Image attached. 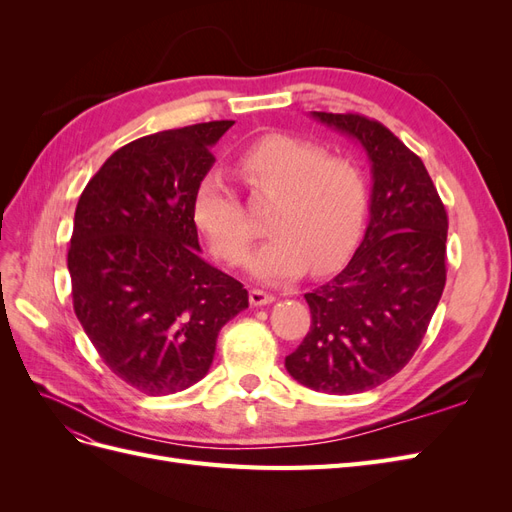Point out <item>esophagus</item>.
<instances>
[{
    "instance_id": "esophagus-1",
    "label": "esophagus",
    "mask_w": 512,
    "mask_h": 512,
    "mask_svg": "<svg viewBox=\"0 0 512 512\" xmlns=\"http://www.w3.org/2000/svg\"><path fill=\"white\" fill-rule=\"evenodd\" d=\"M275 301V297L271 292H265V290H258V288H254V290H250V303L252 305H256V307H262V305H269V303H273Z\"/></svg>"
}]
</instances>
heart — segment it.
I'll use <instances>...</instances> for the list:
<instances>
[{"mask_svg":"<svg viewBox=\"0 0 512 512\" xmlns=\"http://www.w3.org/2000/svg\"><path fill=\"white\" fill-rule=\"evenodd\" d=\"M237 170L252 190L275 196L269 211L273 237L250 260L256 280L284 284L309 265L316 275L329 273L354 250L369 205L359 164L327 156V149L299 136L267 134L241 151ZM194 222L228 265L239 267L250 256L256 232L224 177L200 181Z\"/></svg>","mask_w":512,"mask_h":512,"instance_id":"1","label":"heart"}]
</instances>
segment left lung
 <instances>
[{
    "label": "left lung",
    "mask_w": 512,
    "mask_h": 512,
    "mask_svg": "<svg viewBox=\"0 0 512 512\" xmlns=\"http://www.w3.org/2000/svg\"><path fill=\"white\" fill-rule=\"evenodd\" d=\"M312 117L365 151L369 222L346 269L305 294L312 327L286 369L312 391L352 395L393 378L421 346L446 284L448 220L421 158L382 123Z\"/></svg>",
    "instance_id": "left-lung-1"
}]
</instances>
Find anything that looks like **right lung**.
Masks as SVG:
<instances>
[{
	"instance_id": "1",
	"label": "right lung",
	"mask_w": 512,
	"mask_h": 512,
	"mask_svg": "<svg viewBox=\"0 0 512 512\" xmlns=\"http://www.w3.org/2000/svg\"><path fill=\"white\" fill-rule=\"evenodd\" d=\"M235 121L164 130L123 145L83 190L68 250L74 314L102 361L145 395L207 376L215 339L250 305L200 256L194 196Z\"/></svg>"
}]
</instances>
